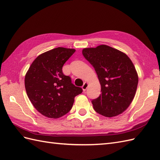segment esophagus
<instances>
[{
	"label": "esophagus",
	"mask_w": 160,
	"mask_h": 160,
	"mask_svg": "<svg viewBox=\"0 0 160 160\" xmlns=\"http://www.w3.org/2000/svg\"><path fill=\"white\" fill-rule=\"evenodd\" d=\"M88 86H89V84H88V82H84V84L82 85V90H83L84 91H85L87 90V89Z\"/></svg>",
	"instance_id": "esophagus-1"
}]
</instances>
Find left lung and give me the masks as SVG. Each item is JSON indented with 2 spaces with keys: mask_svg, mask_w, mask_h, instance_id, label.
<instances>
[{
  "mask_svg": "<svg viewBox=\"0 0 160 160\" xmlns=\"http://www.w3.org/2000/svg\"><path fill=\"white\" fill-rule=\"evenodd\" d=\"M82 54L92 65L101 85V94L91 102L94 110L105 117L121 114L135 97L138 76L127 54L109 46L85 48Z\"/></svg>",
  "mask_w": 160,
  "mask_h": 160,
  "instance_id": "obj_1",
  "label": "left lung"
}]
</instances>
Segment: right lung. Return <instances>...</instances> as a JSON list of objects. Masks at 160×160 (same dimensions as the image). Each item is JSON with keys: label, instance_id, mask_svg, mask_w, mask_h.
Here are the masks:
<instances>
[{"label": "right lung", "instance_id": "add662e5", "mask_svg": "<svg viewBox=\"0 0 160 160\" xmlns=\"http://www.w3.org/2000/svg\"><path fill=\"white\" fill-rule=\"evenodd\" d=\"M76 52L64 47L40 54L29 67L25 78V87L29 100L39 113L49 118H58L69 112L74 98L82 88L71 82L62 73V67Z\"/></svg>", "mask_w": 160, "mask_h": 160}]
</instances>
